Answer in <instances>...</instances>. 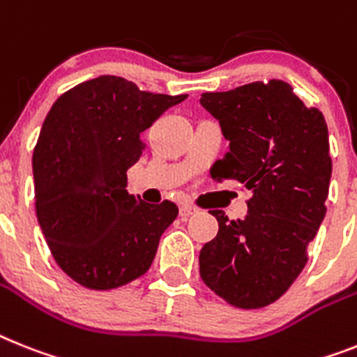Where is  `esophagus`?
Masks as SVG:
<instances>
[{
  "label": "esophagus",
  "instance_id": "34e87169",
  "mask_svg": "<svg viewBox=\"0 0 357 357\" xmlns=\"http://www.w3.org/2000/svg\"><path fill=\"white\" fill-rule=\"evenodd\" d=\"M195 213H197V210L193 208V206H190V204H182L181 206V217H182V219H190L191 215H195Z\"/></svg>",
  "mask_w": 357,
  "mask_h": 357
}]
</instances>
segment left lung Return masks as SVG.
<instances>
[{
    "mask_svg": "<svg viewBox=\"0 0 357 357\" xmlns=\"http://www.w3.org/2000/svg\"><path fill=\"white\" fill-rule=\"evenodd\" d=\"M229 151L213 166L219 182L252 190L248 215L231 220L219 210V234L200 250V278L237 308H263L291 287L306 250L325 219L332 176L328 128L281 79L204 93Z\"/></svg>",
    "mask_w": 357,
    "mask_h": 357,
    "instance_id": "1",
    "label": "left lung"
}]
</instances>
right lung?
Masks as SVG:
<instances>
[{
	"mask_svg": "<svg viewBox=\"0 0 357 357\" xmlns=\"http://www.w3.org/2000/svg\"><path fill=\"white\" fill-rule=\"evenodd\" d=\"M188 94L140 91L119 76L76 85L56 100L32 155L36 215L58 266L93 290H111L149 270L176 204L128 193L142 135Z\"/></svg>",
	"mask_w": 357,
	"mask_h": 357,
	"instance_id": "right-lung-1",
	"label": "right lung"
}]
</instances>
